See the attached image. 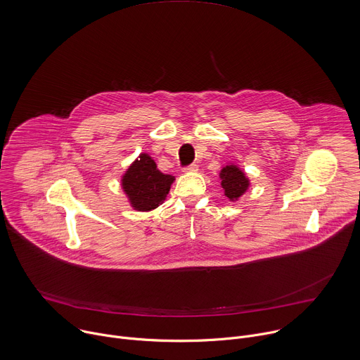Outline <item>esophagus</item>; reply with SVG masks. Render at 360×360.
<instances>
[{"label":"esophagus","mask_w":360,"mask_h":360,"mask_svg":"<svg viewBox=\"0 0 360 360\" xmlns=\"http://www.w3.org/2000/svg\"><path fill=\"white\" fill-rule=\"evenodd\" d=\"M184 169L188 171V172H196V171H198V165H196V164H191V165L185 167Z\"/></svg>","instance_id":"1"}]
</instances>
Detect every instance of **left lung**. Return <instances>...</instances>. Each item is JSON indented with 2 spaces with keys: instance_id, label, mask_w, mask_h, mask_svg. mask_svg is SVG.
<instances>
[{
  "instance_id": "1",
  "label": "left lung",
  "mask_w": 360,
  "mask_h": 360,
  "mask_svg": "<svg viewBox=\"0 0 360 360\" xmlns=\"http://www.w3.org/2000/svg\"><path fill=\"white\" fill-rule=\"evenodd\" d=\"M219 176L221 179L220 185L224 191V196L231 202L240 198L250 185V181L246 176V174L233 164L223 167Z\"/></svg>"
}]
</instances>
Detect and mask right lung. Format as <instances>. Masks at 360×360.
Wrapping results in <instances>:
<instances>
[{
  "label": "right lung",
  "instance_id": "1",
  "mask_svg": "<svg viewBox=\"0 0 360 360\" xmlns=\"http://www.w3.org/2000/svg\"><path fill=\"white\" fill-rule=\"evenodd\" d=\"M174 181L175 176L162 174L148 154H140L123 175L122 186L136 210L148 212L165 200Z\"/></svg>",
  "mask_w": 360,
  "mask_h": 360
}]
</instances>
